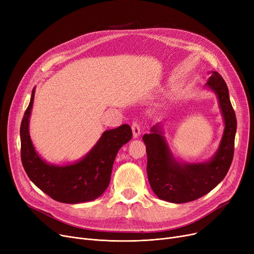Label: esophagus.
Instances as JSON below:
<instances>
[{"label": "esophagus", "instance_id": "1", "mask_svg": "<svg viewBox=\"0 0 254 254\" xmlns=\"http://www.w3.org/2000/svg\"><path fill=\"white\" fill-rule=\"evenodd\" d=\"M131 130H132V136H134V138H138L141 134V127H140V125L139 123L137 122H134L131 125Z\"/></svg>", "mask_w": 254, "mask_h": 254}]
</instances>
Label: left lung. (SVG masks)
<instances>
[{
	"label": "left lung",
	"mask_w": 254,
	"mask_h": 254,
	"mask_svg": "<svg viewBox=\"0 0 254 254\" xmlns=\"http://www.w3.org/2000/svg\"><path fill=\"white\" fill-rule=\"evenodd\" d=\"M206 86L216 95L224 122L219 147L209 161L178 162L169 147L159 124L151 127L150 134L143 136L147 152L148 180L153 192L164 201L182 204L199 198L216 188L231 167L237 119L230 101L229 88L215 71L211 72Z\"/></svg>",
	"instance_id": "1"
}]
</instances>
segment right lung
<instances>
[{
    "label": "right lung",
    "instance_id": "1",
    "mask_svg": "<svg viewBox=\"0 0 254 254\" xmlns=\"http://www.w3.org/2000/svg\"><path fill=\"white\" fill-rule=\"evenodd\" d=\"M35 98V88L20 125L21 162L31 181L51 198L65 204L93 201L108 188L112 167L118 150L131 139V128L123 125L105 130L81 159L69 165L46 163L40 156L31 140L29 126Z\"/></svg>",
    "mask_w": 254,
    "mask_h": 254
}]
</instances>
